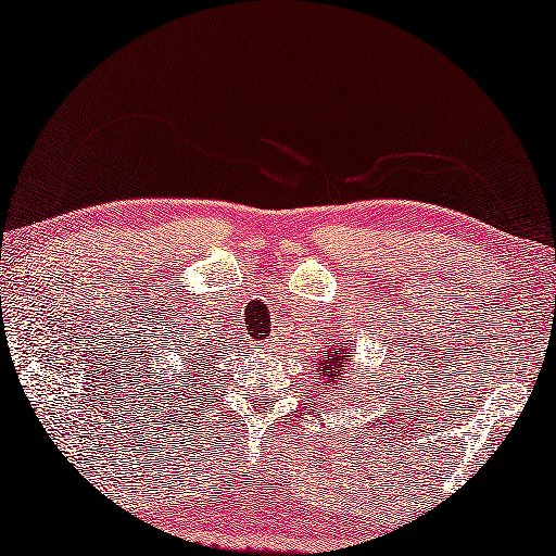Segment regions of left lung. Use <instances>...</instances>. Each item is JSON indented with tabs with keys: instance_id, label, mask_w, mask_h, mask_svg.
Returning a JSON list of instances; mask_svg holds the SVG:
<instances>
[{
	"instance_id": "obj_1",
	"label": "left lung",
	"mask_w": 556,
	"mask_h": 556,
	"mask_svg": "<svg viewBox=\"0 0 556 556\" xmlns=\"http://www.w3.org/2000/svg\"><path fill=\"white\" fill-rule=\"evenodd\" d=\"M352 339V337H349ZM352 364H354V356H352V349L346 344H329V349L321 354V359H318V384L324 387L326 392H331L333 397L344 400V397H356L354 392V382L352 377H349V371H352ZM359 390L364 392V387L359 384Z\"/></svg>"
}]
</instances>
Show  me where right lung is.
<instances>
[{"label":"right lung","mask_w":556,"mask_h":556,"mask_svg":"<svg viewBox=\"0 0 556 556\" xmlns=\"http://www.w3.org/2000/svg\"><path fill=\"white\" fill-rule=\"evenodd\" d=\"M202 354H204V344H202V349H197V346L189 349V341H185V349H181V356H185L187 369H197V377H200V382H202L200 364L204 362V359H202ZM204 367H207V364H204ZM181 387H185V384H181ZM177 392H179V390H177ZM166 394H169V392H166Z\"/></svg>","instance_id":"right-lung-1"}]
</instances>
